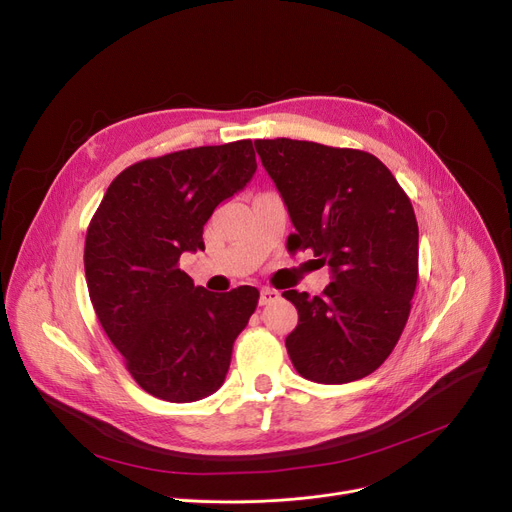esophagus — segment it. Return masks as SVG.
I'll use <instances>...</instances> for the list:
<instances>
[{"mask_svg": "<svg viewBox=\"0 0 512 512\" xmlns=\"http://www.w3.org/2000/svg\"><path fill=\"white\" fill-rule=\"evenodd\" d=\"M278 298H280V292L271 290V288H263L261 294H259V304H261V306H267V304H271V302H276Z\"/></svg>", "mask_w": 512, "mask_h": 512, "instance_id": "esophagus-1", "label": "esophagus"}]
</instances>
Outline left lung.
I'll return each instance as SVG.
<instances>
[{
    "instance_id": "8db88e82",
    "label": "left lung",
    "mask_w": 512,
    "mask_h": 512,
    "mask_svg": "<svg viewBox=\"0 0 512 512\" xmlns=\"http://www.w3.org/2000/svg\"><path fill=\"white\" fill-rule=\"evenodd\" d=\"M300 249L331 267L321 296L286 290L298 325L286 348L300 377L342 385L393 352L418 284V222L391 170L362 150L288 138L257 140Z\"/></svg>"
}]
</instances>
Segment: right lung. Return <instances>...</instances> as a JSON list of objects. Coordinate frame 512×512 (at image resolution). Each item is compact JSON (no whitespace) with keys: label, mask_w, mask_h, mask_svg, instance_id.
Returning a JSON list of instances; mask_svg holds the SVG:
<instances>
[{"label":"right lung","mask_w":512,"mask_h":512,"mask_svg":"<svg viewBox=\"0 0 512 512\" xmlns=\"http://www.w3.org/2000/svg\"><path fill=\"white\" fill-rule=\"evenodd\" d=\"M257 170L251 140L201 146L127 166L88 226L84 269L96 317L150 395L189 403L216 393L259 290L224 294L179 269L203 251V224Z\"/></svg>","instance_id":"add662e5"}]
</instances>
